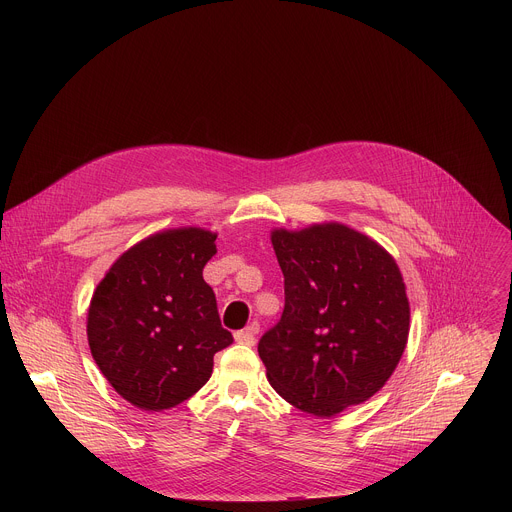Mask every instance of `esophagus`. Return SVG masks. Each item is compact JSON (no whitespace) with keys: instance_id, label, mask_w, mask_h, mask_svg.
I'll return each mask as SVG.
<instances>
[{"instance_id":"34e87169","label":"esophagus","mask_w":512,"mask_h":512,"mask_svg":"<svg viewBox=\"0 0 512 512\" xmlns=\"http://www.w3.org/2000/svg\"><path fill=\"white\" fill-rule=\"evenodd\" d=\"M257 332H259V326L253 322V324H249L247 328H243V330L235 332V340H237L239 344L253 346V344H255V334H257Z\"/></svg>"}]
</instances>
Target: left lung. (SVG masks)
<instances>
[{"label": "left lung", "mask_w": 512, "mask_h": 512, "mask_svg": "<svg viewBox=\"0 0 512 512\" xmlns=\"http://www.w3.org/2000/svg\"><path fill=\"white\" fill-rule=\"evenodd\" d=\"M281 320L259 340L271 387L294 407L332 417L373 397L409 336V300L395 259L340 223L275 229Z\"/></svg>", "instance_id": "1"}]
</instances>
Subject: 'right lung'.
Returning a JSON list of instances; mask_svg holds the SVG:
<instances>
[{
    "mask_svg": "<svg viewBox=\"0 0 512 512\" xmlns=\"http://www.w3.org/2000/svg\"><path fill=\"white\" fill-rule=\"evenodd\" d=\"M204 229L156 233L125 251L97 285L87 336L111 387L145 411L176 407L212 375L233 344L202 269L216 253Z\"/></svg>",
    "mask_w": 512,
    "mask_h": 512,
    "instance_id": "right-lung-1",
    "label": "right lung"
}]
</instances>
